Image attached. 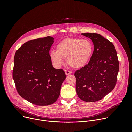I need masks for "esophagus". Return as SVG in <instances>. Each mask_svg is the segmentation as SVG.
Masks as SVG:
<instances>
[{"mask_svg":"<svg viewBox=\"0 0 132 132\" xmlns=\"http://www.w3.org/2000/svg\"><path fill=\"white\" fill-rule=\"evenodd\" d=\"M65 73H66V75H70V73H71V71H69V70H65Z\"/></svg>","mask_w":132,"mask_h":132,"instance_id":"34e87169","label":"esophagus"}]
</instances>
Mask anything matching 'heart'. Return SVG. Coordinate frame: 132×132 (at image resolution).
Wrapping results in <instances>:
<instances>
[{
  "instance_id": "b5f03b06",
  "label": "heart",
  "mask_w": 132,
  "mask_h": 132,
  "mask_svg": "<svg viewBox=\"0 0 132 132\" xmlns=\"http://www.w3.org/2000/svg\"><path fill=\"white\" fill-rule=\"evenodd\" d=\"M92 44L87 39L66 38L56 46V50H52L49 55L54 64L57 67L66 58L67 63L72 67L80 68L88 62L92 53Z\"/></svg>"
}]
</instances>
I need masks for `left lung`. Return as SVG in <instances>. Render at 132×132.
<instances>
[{
	"label": "left lung",
	"mask_w": 132,
	"mask_h": 132,
	"mask_svg": "<svg viewBox=\"0 0 132 132\" xmlns=\"http://www.w3.org/2000/svg\"><path fill=\"white\" fill-rule=\"evenodd\" d=\"M81 34L91 39L95 48L88 64L75 72L76 92L85 102H96L114 88L119 63L112 42L98 33Z\"/></svg>",
	"instance_id": "1"
}]
</instances>
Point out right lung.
<instances>
[{"instance_id":"obj_1","label":"right lung","mask_w":132,"mask_h":132,"mask_svg":"<svg viewBox=\"0 0 132 132\" xmlns=\"http://www.w3.org/2000/svg\"><path fill=\"white\" fill-rule=\"evenodd\" d=\"M54 38L46 36L29 41L16 50L12 77L19 95L37 105L57 101L66 79L62 69H55L49 53Z\"/></svg>"}]
</instances>
